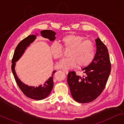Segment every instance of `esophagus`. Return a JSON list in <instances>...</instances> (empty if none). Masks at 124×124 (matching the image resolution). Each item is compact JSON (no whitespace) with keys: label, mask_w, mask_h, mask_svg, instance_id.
<instances>
[{"label":"esophagus","mask_w":124,"mask_h":124,"mask_svg":"<svg viewBox=\"0 0 124 124\" xmlns=\"http://www.w3.org/2000/svg\"><path fill=\"white\" fill-rule=\"evenodd\" d=\"M63 71H64L66 74H68V73H69V70H63Z\"/></svg>","instance_id":"esophagus-1"}]
</instances>
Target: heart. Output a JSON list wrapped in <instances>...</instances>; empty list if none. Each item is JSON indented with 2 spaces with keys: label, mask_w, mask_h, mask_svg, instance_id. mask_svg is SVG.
Returning <instances> with one entry per match:
<instances>
[{
  "label": "heart",
  "mask_w": 124,
  "mask_h": 124,
  "mask_svg": "<svg viewBox=\"0 0 124 124\" xmlns=\"http://www.w3.org/2000/svg\"><path fill=\"white\" fill-rule=\"evenodd\" d=\"M63 46L69 50V58L61 60L57 67L63 70L70 69L77 64L85 67L90 64L95 57L96 48L94 44L89 39H85L81 35L69 34L61 39ZM50 51L53 57L59 59L63 56L64 51L61 45L54 42L50 45Z\"/></svg>",
  "instance_id": "heart-1"
}]
</instances>
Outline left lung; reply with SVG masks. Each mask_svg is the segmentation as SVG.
Instances as JSON below:
<instances>
[{
  "mask_svg": "<svg viewBox=\"0 0 124 124\" xmlns=\"http://www.w3.org/2000/svg\"><path fill=\"white\" fill-rule=\"evenodd\" d=\"M96 53L92 63L82 70L85 75H77L75 71L69 73L67 82L72 96L80 103L92 102L104 89L111 72V62L107 46L98 38L95 40Z\"/></svg>",
  "mask_w": 124,
  "mask_h": 124,
  "instance_id": "obj_1",
  "label": "left lung"
}]
</instances>
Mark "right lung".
I'll list each match as a JSON object with an SVG mask.
<instances>
[{
	"label": "right lung",
	"mask_w": 124,
	"mask_h": 124,
	"mask_svg": "<svg viewBox=\"0 0 124 124\" xmlns=\"http://www.w3.org/2000/svg\"><path fill=\"white\" fill-rule=\"evenodd\" d=\"M41 34L43 37L48 39L50 41H54L55 39L54 36L55 33L52 30H44L41 32ZM36 36L34 35H29L28 36L25 38L19 43L16 47L14 52L13 56V58L12 59V65L11 68L12 71L14 75V77L17 85L25 96L32 100H42L48 96L50 93L51 92L53 87H54L53 76H54V73L56 72V70L53 71L52 77L50 78L46 82H45L42 85H40L38 87H34L28 86V85H24L23 83H22L17 78L14 69L16 62L22 56L27 47L31 43L36 39Z\"/></svg>",
	"instance_id": "1"
}]
</instances>
